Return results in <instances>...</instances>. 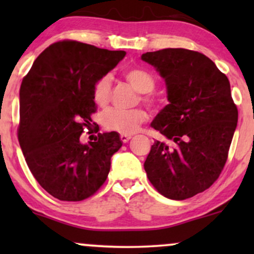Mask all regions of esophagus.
Returning <instances> with one entry per match:
<instances>
[{"instance_id": "esophagus-1", "label": "esophagus", "mask_w": 254, "mask_h": 254, "mask_svg": "<svg viewBox=\"0 0 254 254\" xmlns=\"http://www.w3.org/2000/svg\"><path fill=\"white\" fill-rule=\"evenodd\" d=\"M131 138V135H121V139L123 143H127V142H129V139Z\"/></svg>"}]
</instances>
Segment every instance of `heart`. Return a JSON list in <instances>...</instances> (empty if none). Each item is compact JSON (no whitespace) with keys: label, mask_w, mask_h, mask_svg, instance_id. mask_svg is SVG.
Returning a JSON list of instances; mask_svg holds the SVG:
<instances>
[{"label":"heart","mask_w":254,"mask_h":254,"mask_svg":"<svg viewBox=\"0 0 254 254\" xmlns=\"http://www.w3.org/2000/svg\"><path fill=\"white\" fill-rule=\"evenodd\" d=\"M125 80L129 82L133 89L141 94L142 100L149 105H155V100L148 93L155 88V80L149 72L142 69H130L125 71ZM111 94V77L109 75L101 76L93 87V100L99 106H104L109 103ZM148 116L142 109L122 110L110 109L101 115V124L106 130L115 131L122 135H132L147 121Z\"/></svg>","instance_id":"heart-1"}]
</instances>
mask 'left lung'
<instances>
[{
  "label": "left lung",
  "mask_w": 254,
  "mask_h": 254,
  "mask_svg": "<svg viewBox=\"0 0 254 254\" xmlns=\"http://www.w3.org/2000/svg\"><path fill=\"white\" fill-rule=\"evenodd\" d=\"M141 60L165 80L168 105L151 127L155 141L144 161L162 196L183 200L209 189L222 172L238 124L229 80L210 58L186 49L147 52Z\"/></svg>",
  "instance_id": "1"
}]
</instances>
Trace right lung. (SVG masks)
<instances>
[{
    "mask_svg": "<svg viewBox=\"0 0 254 254\" xmlns=\"http://www.w3.org/2000/svg\"><path fill=\"white\" fill-rule=\"evenodd\" d=\"M125 55L63 40L46 48L22 80L20 147L37 182L57 199H86L109 176L111 157L123 144L119 133L99 132L86 144L80 137L97 111L94 83Z\"/></svg>",
    "mask_w": 254,
    "mask_h": 254,
    "instance_id": "1",
    "label": "right lung"
}]
</instances>
